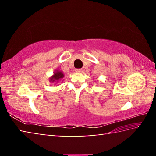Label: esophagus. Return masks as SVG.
Listing matches in <instances>:
<instances>
[{
    "instance_id": "1",
    "label": "esophagus",
    "mask_w": 156,
    "mask_h": 156,
    "mask_svg": "<svg viewBox=\"0 0 156 156\" xmlns=\"http://www.w3.org/2000/svg\"><path fill=\"white\" fill-rule=\"evenodd\" d=\"M75 71H76V72H77V73H80V72H82L83 69H76Z\"/></svg>"
}]
</instances>
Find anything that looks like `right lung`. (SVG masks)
Here are the masks:
<instances>
[{"label": "right lung", "mask_w": 156, "mask_h": 156, "mask_svg": "<svg viewBox=\"0 0 156 156\" xmlns=\"http://www.w3.org/2000/svg\"><path fill=\"white\" fill-rule=\"evenodd\" d=\"M63 77H64L63 73L61 72H58V71H57L56 73H54V75L51 78H50V81L54 82L56 80H60V79L62 78Z\"/></svg>", "instance_id": "add662e5"}]
</instances>
